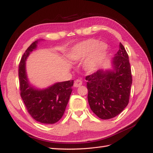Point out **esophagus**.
<instances>
[{
    "label": "esophagus",
    "instance_id": "34e87169",
    "mask_svg": "<svg viewBox=\"0 0 153 153\" xmlns=\"http://www.w3.org/2000/svg\"><path fill=\"white\" fill-rule=\"evenodd\" d=\"M82 82L81 80L80 79H77L74 82V87H80V85H82Z\"/></svg>",
    "mask_w": 153,
    "mask_h": 153
}]
</instances>
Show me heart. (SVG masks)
<instances>
[{
    "mask_svg": "<svg viewBox=\"0 0 153 153\" xmlns=\"http://www.w3.org/2000/svg\"><path fill=\"white\" fill-rule=\"evenodd\" d=\"M107 50L108 46L105 43L89 39L74 46L68 55L73 62H79L85 58L83 66L87 72H92L103 61Z\"/></svg>",
    "mask_w": 153,
    "mask_h": 153,
    "instance_id": "b5f03b06",
    "label": "heart"
}]
</instances>
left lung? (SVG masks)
Masks as SVG:
<instances>
[{"label":"left lung","instance_id":"obj_1","mask_svg":"<svg viewBox=\"0 0 153 153\" xmlns=\"http://www.w3.org/2000/svg\"><path fill=\"white\" fill-rule=\"evenodd\" d=\"M112 62L113 70L100 69L85 77L90 108L101 119L117 116L129 103L132 76L128 55L121 43Z\"/></svg>","mask_w":153,"mask_h":153}]
</instances>
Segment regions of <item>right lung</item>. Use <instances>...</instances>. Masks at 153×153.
Instances as JSON below:
<instances>
[{"mask_svg": "<svg viewBox=\"0 0 153 153\" xmlns=\"http://www.w3.org/2000/svg\"><path fill=\"white\" fill-rule=\"evenodd\" d=\"M36 41L23 55L18 68L20 96L29 114L36 121L54 124L61 119L72 92L73 80L56 83L43 90L36 89L28 81L25 71V61L36 49Z\"/></svg>", "mask_w": 153, "mask_h": 153, "instance_id": "1", "label": "right lung"}]
</instances>
